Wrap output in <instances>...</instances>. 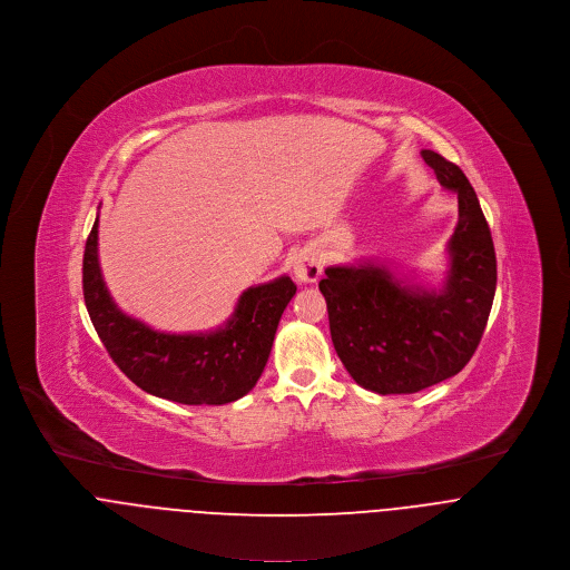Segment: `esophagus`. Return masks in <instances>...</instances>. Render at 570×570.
Wrapping results in <instances>:
<instances>
[{
    "instance_id": "obj_1",
    "label": "esophagus",
    "mask_w": 570,
    "mask_h": 570,
    "mask_svg": "<svg viewBox=\"0 0 570 570\" xmlns=\"http://www.w3.org/2000/svg\"><path fill=\"white\" fill-rule=\"evenodd\" d=\"M324 271V264H322V257H320V250L315 246H304L299 250V255L295 257L293 262V275L299 284H313L320 279Z\"/></svg>"
}]
</instances>
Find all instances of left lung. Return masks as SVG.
<instances>
[{
	"label": "left lung",
	"instance_id": "obj_1",
	"mask_svg": "<svg viewBox=\"0 0 570 570\" xmlns=\"http://www.w3.org/2000/svg\"><path fill=\"white\" fill-rule=\"evenodd\" d=\"M421 156L458 194L445 286L425 288L370 262L328 266L320 282L345 370L376 394H414L458 374L482 340L495 295L493 239L473 187L441 154Z\"/></svg>",
	"mask_w": 570,
	"mask_h": 570
}]
</instances>
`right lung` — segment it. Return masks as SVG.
Instances as JSON below:
<instances>
[{"mask_svg":"<svg viewBox=\"0 0 570 570\" xmlns=\"http://www.w3.org/2000/svg\"><path fill=\"white\" fill-rule=\"evenodd\" d=\"M97 244L99 218L83 253V297L97 335L129 381L147 394L183 405H225L255 387L282 313L297 291L288 275L246 288L225 326L169 335L116 306L101 275Z\"/></svg>","mask_w":570,"mask_h":570,"instance_id":"obj_1","label":"right lung"}]
</instances>
